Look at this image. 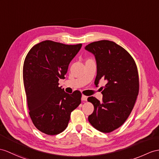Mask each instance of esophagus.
Listing matches in <instances>:
<instances>
[{
    "instance_id": "obj_1",
    "label": "esophagus",
    "mask_w": 159,
    "mask_h": 159,
    "mask_svg": "<svg viewBox=\"0 0 159 159\" xmlns=\"http://www.w3.org/2000/svg\"><path fill=\"white\" fill-rule=\"evenodd\" d=\"M88 99V96H85V95H82V100H84V101H86Z\"/></svg>"
}]
</instances>
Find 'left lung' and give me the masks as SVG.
Wrapping results in <instances>:
<instances>
[{"instance_id": "left-lung-1", "label": "left lung", "mask_w": 159, "mask_h": 159, "mask_svg": "<svg viewBox=\"0 0 159 159\" xmlns=\"http://www.w3.org/2000/svg\"><path fill=\"white\" fill-rule=\"evenodd\" d=\"M85 49L95 56V85L97 86L100 80L107 82L101 92L102 102L93 96L88 98L94 107L88 121L97 130L110 133L125 123L136 101L139 92L136 64L130 54L114 42H94Z\"/></svg>"}]
</instances>
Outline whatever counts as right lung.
Returning <instances> with one entry per match:
<instances>
[{"mask_svg":"<svg viewBox=\"0 0 159 159\" xmlns=\"http://www.w3.org/2000/svg\"><path fill=\"white\" fill-rule=\"evenodd\" d=\"M82 46L45 40L34 46L25 57L23 79L29 114L42 133L53 135L63 131L71 112L81 103V92L67 94L59 86V80L65 78Z\"/></svg>","mask_w":159,"mask_h":159,"instance_id":"obj_1","label":"right lung"}]
</instances>
